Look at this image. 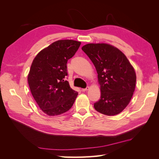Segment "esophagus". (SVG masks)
Here are the masks:
<instances>
[{
	"instance_id": "34e87169",
	"label": "esophagus",
	"mask_w": 159,
	"mask_h": 159,
	"mask_svg": "<svg viewBox=\"0 0 159 159\" xmlns=\"http://www.w3.org/2000/svg\"><path fill=\"white\" fill-rule=\"evenodd\" d=\"M89 89V87H87V88H85V89H81V91H84H84H88Z\"/></svg>"
}]
</instances>
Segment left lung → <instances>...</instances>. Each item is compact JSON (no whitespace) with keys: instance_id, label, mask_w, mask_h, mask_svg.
<instances>
[{"instance_id":"left-lung-1","label":"left lung","mask_w":159,"mask_h":159,"mask_svg":"<svg viewBox=\"0 0 159 159\" xmlns=\"http://www.w3.org/2000/svg\"><path fill=\"white\" fill-rule=\"evenodd\" d=\"M82 50L98 73L101 99L94 103L97 111L115 115L129 105L135 89L136 73L126 56L117 48L105 43L88 44Z\"/></svg>"}]
</instances>
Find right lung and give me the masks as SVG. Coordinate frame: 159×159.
<instances>
[{
	"label": "right lung",
	"mask_w": 159,
	"mask_h": 159,
	"mask_svg": "<svg viewBox=\"0 0 159 159\" xmlns=\"http://www.w3.org/2000/svg\"><path fill=\"white\" fill-rule=\"evenodd\" d=\"M81 42L60 40L42 50L33 60L28 82L40 109L49 116L64 113L72 107L78 95L68 81L67 61L73 57Z\"/></svg>",
	"instance_id": "obj_1"
}]
</instances>
